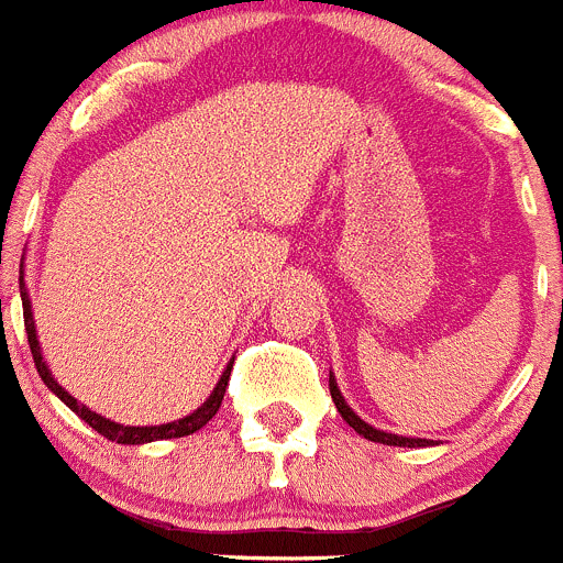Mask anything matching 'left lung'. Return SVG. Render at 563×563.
I'll return each instance as SVG.
<instances>
[{
  "label": "left lung",
  "mask_w": 563,
  "mask_h": 563,
  "mask_svg": "<svg viewBox=\"0 0 563 563\" xmlns=\"http://www.w3.org/2000/svg\"><path fill=\"white\" fill-rule=\"evenodd\" d=\"M329 389H331V398H334V404H336V411L342 415V420H345L347 426H351L356 433H362L365 439H371V442H382V445H398V448H426V445H431L428 439L398 437V433H387V431H378V428L367 426V422L362 420L358 415H353L351 406L342 400V395H340V389H336L334 378H329Z\"/></svg>",
  "instance_id": "1"
}]
</instances>
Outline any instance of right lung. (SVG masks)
<instances>
[{
	"instance_id": "right-lung-1",
	"label": "right lung",
	"mask_w": 563,
	"mask_h": 563,
	"mask_svg": "<svg viewBox=\"0 0 563 563\" xmlns=\"http://www.w3.org/2000/svg\"><path fill=\"white\" fill-rule=\"evenodd\" d=\"M19 287H21V303H24V329H26V342H30V351H32V358H35V367H37V376L44 378L46 387L52 389V393L57 395V398L63 400V404L68 406L71 411H77L79 417H82L85 422H88L93 431H99L101 437H107L110 442H118V445H143V442H157V439H176V437H187V433L198 431V428H205L207 422L212 420V417L218 415V409H221V400H223V393H227L229 387V376H232V365L234 362H229V367L223 371L221 382H218V387L212 389V395L207 398V404L201 406V409L192 411L190 417H185V420L179 422H168V426H146V428H135V426H121V422H110L107 417L96 415V411L85 409V406H79L77 400L71 398V395L66 393V389L60 387V384L52 378L49 367L44 365V356H41V347H37V340H35V323H32V309H30V298H26V290H24V276L19 278Z\"/></svg>"
}]
</instances>
